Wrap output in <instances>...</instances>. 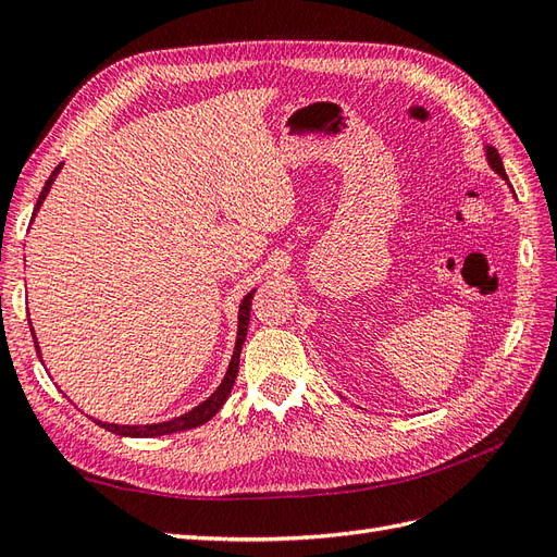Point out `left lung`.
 I'll list each match as a JSON object with an SVG mask.
<instances>
[{
	"label": "left lung",
	"instance_id": "1",
	"mask_svg": "<svg viewBox=\"0 0 557 557\" xmlns=\"http://www.w3.org/2000/svg\"><path fill=\"white\" fill-rule=\"evenodd\" d=\"M487 162H491V166H493V170H495L502 178H507V172H504L502 158H499V153H497V150H495L493 146H487Z\"/></svg>",
	"mask_w": 557,
	"mask_h": 557
}]
</instances>
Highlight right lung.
<instances>
[{
  "label": "right lung",
  "instance_id": "1",
  "mask_svg": "<svg viewBox=\"0 0 557 557\" xmlns=\"http://www.w3.org/2000/svg\"><path fill=\"white\" fill-rule=\"evenodd\" d=\"M60 170H62V164H58L55 170H53V174L48 176V181H46V185H44V190H41V195H39L37 207H35V213L39 211L41 201L46 199V195H48V190H50V183L55 181V176H58ZM252 295H256V290L248 293V295L242 299L237 346H234L232 362H230V367H227V374H225L223 383L218 385V391H215L207 401H201L199 407H195L193 411H188L185 416H178V418H174V420H166V423H156V425H113V423H99V420H97V425H102L104 430H109V432H113V434H121V436H160V434H172V432L193 430V428L205 425L207 420H211V418L218 413V409H221L223 404H225V399H227V395H230V391H232V385H234V379H237V374H239V356H242V346H244V342H246V332H248V323H250V299H252ZM32 336H35V332H32ZM35 339H37V336H35ZM35 346H37V342H35ZM37 352H39V346H37Z\"/></svg>",
  "mask_w": 557,
  "mask_h": 557
}]
</instances>
